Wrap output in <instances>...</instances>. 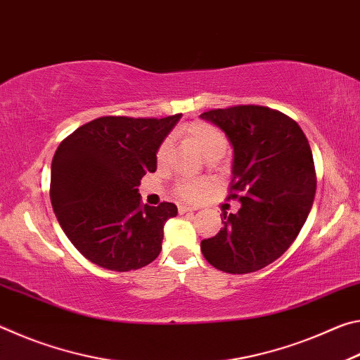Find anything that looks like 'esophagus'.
<instances>
[{
  "label": "esophagus",
  "instance_id": "34e87169",
  "mask_svg": "<svg viewBox=\"0 0 360 360\" xmlns=\"http://www.w3.org/2000/svg\"><path fill=\"white\" fill-rule=\"evenodd\" d=\"M192 211H195V208H192V206H187V205H181L179 206L181 214H186V212H192Z\"/></svg>",
  "mask_w": 360,
  "mask_h": 360
}]
</instances>
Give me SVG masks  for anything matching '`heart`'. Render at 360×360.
Returning a JSON list of instances; mask_svg holds the SVG:
<instances>
[{"mask_svg":"<svg viewBox=\"0 0 360 360\" xmlns=\"http://www.w3.org/2000/svg\"><path fill=\"white\" fill-rule=\"evenodd\" d=\"M182 133L187 138V141L198 149L206 160L211 158H221L229 148L227 136L217 129V127L208 124V122H193L182 129ZM169 154H172V141L165 139L157 149L158 163H165ZM206 184L202 181L195 179H182L176 184V193L186 200L198 198L205 191Z\"/></svg>","mask_w":360,"mask_h":360,"instance_id":"heart-1","label":"heart"}]
</instances>
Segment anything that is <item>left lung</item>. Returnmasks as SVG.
Here are the masks:
<instances>
[{"mask_svg": "<svg viewBox=\"0 0 360 360\" xmlns=\"http://www.w3.org/2000/svg\"><path fill=\"white\" fill-rule=\"evenodd\" d=\"M221 129L233 149L231 193L235 214L203 240L202 252L231 275L257 271L281 257L311 211L316 173L311 148L295 120L264 106L212 109L200 115Z\"/></svg>", "mask_w": 360, "mask_h": 360, "instance_id": "8db88e82", "label": "left lung"}]
</instances>
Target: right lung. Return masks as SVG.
<instances>
[{"mask_svg": "<svg viewBox=\"0 0 360 360\" xmlns=\"http://www.w3.org/2000/svg\"><path fill=\"white\" fill-rule=\"evenodd\" d=\"M181 114L165 119L106 115L60 143L51 202L60 227L85 259L112 271L149 265L162 251L173 203L141 205L139 181L157 169V149Z\"/></svg>", "mask_w": 360, "mask_h": 360, "instance_id": "add662e5", "label": "right lung"}]
</instances>
